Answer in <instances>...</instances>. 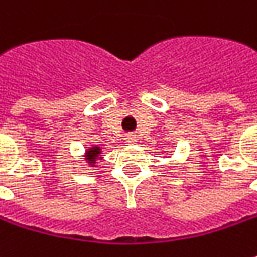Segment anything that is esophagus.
<instances>
[{"mask_svg": "<svg viewBox=\"0 0 257 257\" xmlns=\"http://www.w3.org/2000/svg\"><path fill=\"white\" fill-rule=\"evenodd\" d=\"M125 141H126V144H135V142H137V138H135L134 135H128V137L125 138Z\"/></svg>", "mask_w": 257, "mask_h": 257, "instance_id": "obj_1", "label": "esophagus"}]
</instances>
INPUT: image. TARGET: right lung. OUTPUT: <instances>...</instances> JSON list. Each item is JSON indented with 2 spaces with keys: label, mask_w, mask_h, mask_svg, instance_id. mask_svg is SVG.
Returning <instances> with one entry per match:
<instances>
[{
  "label": "right lung",
  "mask_w": 257,
  "mask_h": 257,
  "mask_svg": "<svg viewBox=\"0 0 257 257\" xmlns=\"http://www.w3.org/2000/svg\"><path fill=\"white\" fill-rule=\"evenodd\" d=\"M99 154H100V148H97V147L92 148V150H89L87 151V161L93 164V162L96 161V158L99 157Z\"/></svg>",
  "instance_id": "right-lung-1"
}]
</instances>
